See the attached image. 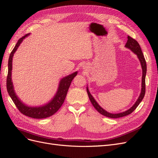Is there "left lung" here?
Segmentation results:
<instances>
[{
	"mask_svg": "<svg viewBox=\"0 0 158 158\" xmlns=\"http://www.w3.org/2000/svg\"><path fill=\"white\" fill-rule=\"evenodd\" d=\"M126 47L127 48L130 49L134 53H135L141 62V67L143 69V76H142V89H141V94H140L138 100L135 102V103L133 105V106L127 110L123 113H118V114H112V113H109L107 112L106 110H105L103 109H102L100 106H99L98 103L96 102V100L94 99V98L92 97V96L90 94V92L89 91L88 88H86V91L87 93H88V95L89 97L90 100L93 105V106L94 107V108L98 110V111L102 114L103 116H106L107 117L109 118H120V117H123V116H127L128 114H130L134 110H135L137 106L139 105V103H141L142 100L143 99L144 94H145V92H146V86H145V77H146V73H147V63H146L145 58L144 57V55L143 54V52L141 50V47H140L139 43L137 42V41L135 40L134 38H131V36H127V41L126 44Z\"/></svg>",
	"mask_w": 158,
	"mask_h": 158,
	"instance_id": "1",
	"label": "left lung"
}]
</instances>
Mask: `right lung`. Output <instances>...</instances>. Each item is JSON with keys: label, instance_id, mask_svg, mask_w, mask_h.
<instances>
[{"label": "right lung", "instance_id": "obj_1", "mask_svg": "<svg viewBox=\"0 0 158 158\" xmlns=\"http://www.w3.org/2000/svg\"><path fill=\"white\" fill-rule=\"evenodd\" d=\"M28 36V34L25 35L19 40L17 41L14 48L12 51L11 52L10 55L9 60H8V72L6 79V87L8 94L11 98V100L14 102L15 105L16 107L17 108L19 111L24 115H26L28 117H31L33 118H48L49 116L54 114L57 110L60 108L62 105L63 104L64 100H65L68 90L69 87L71 84L72 80L77 74V72H76L71 75H69L67 77L63 78L60 82L59 87H58V92L56 94L54 98L45 106L39 107H32L26 106L25 105L23 104L19 100V98L15 95V93L14 90L13 83L11 82V69H12V58L14 56V52L18 48L19 45L21 43L23 40Z\"/></svg>", "mask_w": 158, "mask_h": 158}]
</instances>
